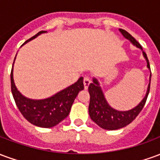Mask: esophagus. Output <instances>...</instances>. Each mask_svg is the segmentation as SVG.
<instances>
[{"label": "esophagus", "instance_id": "1", "mask_svg": "<svg viewBox=\"0 0 160 160\" xmlns=\"http://www.w3.org/2000/svg\"><path fill=\"white\" fill-rule=\"evenodd\" d=\"M83 83H84V87H85V89H87V88H88V87H89V85H90V83H91L90 78H89L88 76L84 77Z\"/></svg>", "mask_w": 160, "mask_h": 160}]
</instances>
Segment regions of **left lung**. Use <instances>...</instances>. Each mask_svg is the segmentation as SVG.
<instances>
[{
    "label": "left lung",
    "instance_id": "1",
    "mask_svg": "<svg viewBox=\"0 0 160 160\" xmlns=\"http://www.w3.org/2000/svg\"><path fill=\"white\" fill-rule=\"evenodd\" d=\"M119 31L125 38L129 40L134 45L142 49L141 45L135 40L134 37L131 36L125 30L120 29ZM143 56L147 60L148 68H150L149 61L147 54L144 51H143ZM150 83H151V75H150V80H149V85L146 96L136 107L127 111H119L111 108L109 105L107 101L104 98V93L101 90V87H99L98 81L97 79L93 78L92 83H91L88 87V92L90 94V104H89L88 111L91 119L100 128L108 130H115L128 125L135 119V118L140 114L141 110L144 107L150 91Z\"/></svg>",
    "mask_w": 160,
    "mask_h": 160
}]
</instances>
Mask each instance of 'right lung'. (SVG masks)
Wrapping results in <instances>:
<instances>
[{
  "label": "right lung",
  "mask_w": 160,
  "mask_h": 160,
  "mask_svg": "<svg viewBox=\"0 0 160 160\" xmlns=\"http://www.w3.org/2000/svg\"><path fill=\"white\" fill-rule=\"evenodd\" d=\"M43 32H46L41 31L37 33L35 36L26 40L24 44ZM10 77L12 97L20 113L29 122L41 128H52L65 119L69 114L72 104L78 93L84 89L83 77H80L77 82L57 92L52 97L35 100L24 97L16 88L13 81L12 68Z\"/></svg>",
  "instance_id": "obj_1"
}]
</instances>
